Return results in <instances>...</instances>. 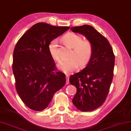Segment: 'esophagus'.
<instances>
[{
    "mask_svg": "<svg viewBox=\"0 0 131 131\" xmlns=\"http://www.w3.org/2000/svg\"><path fill=\"white\" fill-rule=\"evenodd\" d=\"M69 77H68V76H66V85H68L69 83Z\"/></svg>",
    "mask_w": 131,
    "mask_h": 131,
    "instance_id": "34e87169",
    "label": "esophagus"
}]
</instances>
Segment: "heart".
<instances>
[{
    "instance_id": "b5f03b06",
    "label": "heart",
    "mask_w": 131,
    "mask_h": 131,
    "mask_svg": "<svg viewBox=\"0 0 131 131\" xmlns=\"http://www.w3.org/2000/svg\"><path fill=\"white\" fill-rule=\"evenodd\" d=\"M66 45L72 48L69 58L63 59L58 63V68L64 73L70 74L75 71L79 65L81 68L88 65L92 56V45L89 40H83L81 36L73 33H69L63 37ZM49 52L56 60L60 59L58 40H52L48 45Z\"/></svg>"
}]
</instances>
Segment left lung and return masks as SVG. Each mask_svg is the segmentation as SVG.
I'll return each mask as SVG.
<instances>
[{
	"label": "left lung",
	"instance_id": "obj_1",
	"mask_svg": "<svg viewBox=\"0 0 131 131\" xmlns=\"http://www.w3.org/2000/svg\"><path fill=\"white\" fill-rule=\"evenodd\" d=\"M73 32L83 35L93 47L92 56L86 66L71 75V84L77 88L72 102L83 112L93 111L105 102L114 76L115 56L110 43L90 25L71 28Z\"/></svg>",
	"mask_w": 131,
	"mask_h": 131
}]
</instances>
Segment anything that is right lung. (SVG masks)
I'll list each match as a JSON object with an SVG mask.
<instances>
[{
	"mask_svg": "<svg viewBox=\"0 0 131 131\" xmlns=\"http://www.w3.org/2000/svg\"><path fill=\"white\" fill-rule=\"evenodd\" d=\"M69 28L36 23L16 45L12 65L16 88L22 101L32 110L46 109L54 93L65 84V74L54 72L55 63L48 45Z\"/></svg>",
	"mask_w": 131,
	"mask_h": 131,
	"instance_id": "add662e5",
	"label": "right lung"
}]
</instances>
